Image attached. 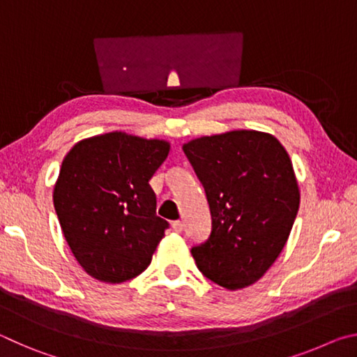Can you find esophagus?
Instances as JSON below:
<instances>
[{"mask_svg": "<svg viewBox=\"0 0 357 357\" xmlns=\"http://www.w3.org/2000/svg\"><path fill=\"white\" fill-rule=\"evenodd\" d=\"M173 229H174V231H176V233H181V231H183V229H184V223L183 222H181V220H176V222H173Z\"/></svg>", "mask_w": 357, "mask_h": 357, "instance_id": "esophagus-1", "label": "esophagus"}]
</instances>
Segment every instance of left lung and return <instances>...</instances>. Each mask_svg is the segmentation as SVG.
<instances>
[{
	"instance_id": "left-lung-1",
	"label": "left lung",
	"mask_w": 357,
	"mask_h": 357,
	"mask_svg": "<svg viewBox=\"0 0 357 357\" xmlns=\"http://www.w3.org/2000/svg\"><path fill=\"white\" fill-rule=\"evenodd\" d=\"M204 187L213 229L192 247L197 268L227 289L261 279L285 247L299 209V185L274 135L231 130L185 143Z\"/></svg>"
}]
</instances>
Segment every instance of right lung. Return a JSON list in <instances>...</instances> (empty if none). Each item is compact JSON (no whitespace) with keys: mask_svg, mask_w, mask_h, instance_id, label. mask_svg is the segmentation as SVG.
<instances>
[{"mask_svg":"<svg viewBox=\"0 0 357 357\" xmlns=\"http://www.w3.org/2000/svg\"><path fill=\"white\" fill-rule=\"evenodd\" d=\"M168 153L165 140L116 130L84 138L64 157L53 204L70 252L94 279L121 283L149 266L168 228L149 179Z\"/></svg>","mask_w":357,"mask_h":357,"instance_id":"right-lung-1","label":"right lung"}]
</instances>
